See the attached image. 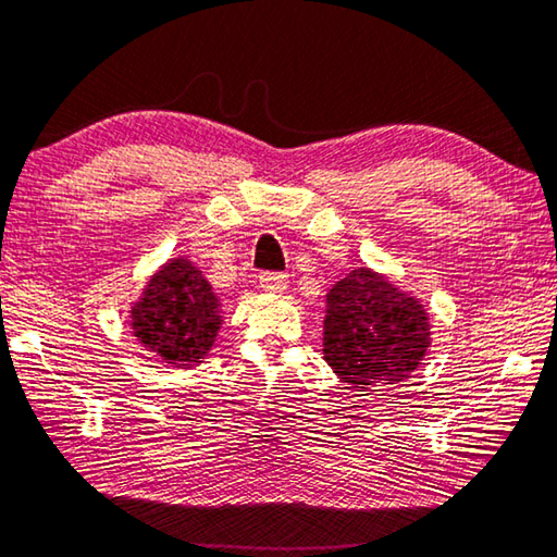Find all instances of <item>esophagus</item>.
<instances>
[{"label":"esophagus","instance_id":"1","mask_svg":"<svg viewBox=\"0 0 557 557\" xmlns=\"http://www.w3.org/2000/svg\"><path fill=\"white\" fill-rule=\"evenodd\" d=\"M259 284L269 294H281V290L288 288V276L286 273H261Z\"/></svg>","mask_w":557,"mask_h":557}]
</instances>
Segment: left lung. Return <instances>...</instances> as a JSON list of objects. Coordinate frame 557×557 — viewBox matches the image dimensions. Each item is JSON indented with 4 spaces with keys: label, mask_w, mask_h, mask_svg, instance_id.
Segmentation results:
<instances>
[{
    "label": "left lung",
    "mask_w": 557,
    "mask_h": 557,
    "mask_svg": "<svg viewBox=\"0 0 557 557\" xmlns=\"http://www.w3.org/2000/svg\"><path fill=\"white\" fill-rule=\"evenodd\" d=\"M430 345L424 304L387 273L352 269L325 294L323 358L355 389L405 382Z\"/></svg>",
    "instance_id": "left-lung-1"
}]
</instances>
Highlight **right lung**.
<instances>
[{"label":"right lung","instance_id":"add662e5","mask_svg":"<svg viewBox=\"0 0 557 557\" xmlns=\"http://www.w3.org/2000/svg\"><path fill=\"white\" fill-rule=\"evenodd\" d=\"M131 331L140 348L170 368H197L224 323L222 298L187 257L168 259L131 304Z\"/></svg>","mask_w":557,"mask_h":557}]
</instances>
